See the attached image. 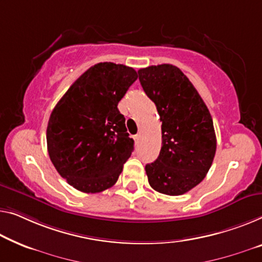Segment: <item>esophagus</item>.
<instances>
[{
  "mask_svg": "<svg viewBox=\"0 0 262 262\" xmlns=\"http://www.w3.org/2000/svg\"><path fill=\"white\" fill-rule=\"evenodd\" d=\"M140 139H141V134H136V135H134V140H135L136 143H139Z\"/></svg>",
  "mask_w": 262,
  "mask_h": 262,
  "instance_id": "esophagus-1",
  "label": "esophagus"
}]
</instances>
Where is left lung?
Instances as JSON below:
<instances>
[{"label":"left lung","mask_w":262,"mask_h":262,"mask_svg":"<svg viewBox=\"0 0 262 262\" xmlns=\"http://www.w3.org/2000/svg\"><path fill=\"white\" fill-rule=\"evenodd\" d=\"M144 93L162 122V147L146 165L148 182L156 192L185 194L204 180L216 150V136L208 108L192 82L173 64L139 70Z\"/></svg>","instance_id":"obj_1"}]
</instances>
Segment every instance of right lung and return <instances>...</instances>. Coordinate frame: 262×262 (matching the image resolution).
Returning <instances> with one entry per match:
<instances>
[{"mask_svg":"<svg viewBox=\"0 0 262 262\" xmlns=\"http://www.w3.org/2000/svg\"><path fill=\"white\" fill-rule=\"evenodd\" d=\"M138 79L130 67L101 62L84 72L50 114L47 147L58 174L83 193L111 188L134 149L120 100Z\"/></svg>","mask_w":262,"mask_h":262,"instance_id":"right-lung-1","label":"right lung"}]
</instances>
